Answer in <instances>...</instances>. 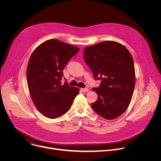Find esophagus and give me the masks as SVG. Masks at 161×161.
<instances>
[{"label":"esophagus","instance_id":"esophagus-1","mask_svg":"<svg viewBox=\"0 0 161 161\" xmlns=\"http://www.w3.org/2000/svg\"><path fill=\"white\" fill-rule=\"evenodd\" d=\"M81 91L83 92H87L88 91V88H81Z\"/></svg>","mask_w":161,"mask_h":161}]
</instances>
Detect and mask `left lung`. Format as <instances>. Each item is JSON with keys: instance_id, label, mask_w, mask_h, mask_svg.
<instances>
[{"instance_id": "obj_1", "label": "left lung", "mask_w": 161, "mask_h": 161, "mask_svg": "<svg viewBox=\"0 0 161 161\" xmlns=\"http://www.w3.org/2000/svg\"><path fill=\"white\" fill-rule=\"evenodd\" d=\"M83 58L94 79L101 80L98 88L92 89L98 96L92 107L105 119H117L127 109L135 86L130 52L119 42L106 41L86 47Z\"/></svg>"}]
</instances>
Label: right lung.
I'll return each mask as SVG.
<instances>
[{"label":"right lung","instance_id":"1","mask_svg":"<svg viewBox=\"0 0 161 161\" xmlns=\"http://www.w3.org/2000/svg\"><path fill=\"white\" fill-rule=\"evenodd\" d=\"M78 47L58 39L44 41L34 50L29 61L27 80L32 101L37 110L49 119H56L71 108L79 88L62 85V71Z\"/></svg>","mask_w":161,"mask_h":161}]
</instances>
